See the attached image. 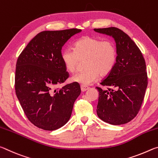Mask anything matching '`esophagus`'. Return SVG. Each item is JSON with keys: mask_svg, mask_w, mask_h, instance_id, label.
I'll return each instance as SVG.
<instances>
[{"mask_svg": "<svg viewBox=\"0 0 158 158\" xmlns=\"http://www.w3.org/2000/svg\"><path fill=\"white\" fill-rule=\"evenodd\" d=\"M81 89L82 92H85L89 89V88L88 86H85V85H81Z\"/></svg>", "mask_w": 158, "mask_h": 158, "instance_id": "34e87169", "label": "esophagus"}]
</instances>
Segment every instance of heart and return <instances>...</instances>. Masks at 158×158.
I'll use <instances>...</instances> for the list:
<instances>
[{"label":"heart","instance_id":"b5f03b06","mask_svg":"<svg viewBox=\"0 0 158 158\" xmlns=\"http://www.w3.org/2000/svg\"><path fill=\"white\" fill-rule=\"evenodd\" d=\"M61 58L67 70L73 73L80 60L85 58V69L71 77L72 81L81 85H89L95 81L99 74L106 76L114 68L117 59L115 44L109 40H102L93 36H84L74 44V49L66 48Z\"/></svg>","mask_w":158,"mask_h":158}]
</instances>
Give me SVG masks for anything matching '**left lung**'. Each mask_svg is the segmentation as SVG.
Returning <instances> with one entry per match:
<instances>
[{
  "label": "left lung",
  "instance_id": "1",
  "mask_svg": "<svg viewBox=\"0 0 158 158\" xmlns=\"http://www.w3.org/2000/svg\"><path fill=\"white\" fill-rule=\"evenodd\" d=\"M94 31L113 37L117 50L116 65L100 83L107 90L97 87V114L111 125L127 123L137 115L145 95L148 85L145 60L135 42L121 29L110 27Z\"/></svg>",
  "mask_w": 158,
  "mask_h": 158
}]
</instances>
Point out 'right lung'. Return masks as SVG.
Here are the masks:
<instances>
[{"label": "right lung", "instance_id": "obj_1", "mask_svg": "<svg viewBox=\"0 0 158 158\" xmlns=\"http://www.w3.org/2000/svg\"><path fill=\"white\" fill-rule=\"evenodd\" d=\"M81 32L77 28L42 31L31 40L19 56L15 92L28 119L44 130H55L70 118L81 93L77 83L56 89L69 77L61 58L65 42Z\"/></svg>", "mask_w": 158, "mask_h": 158}]
</instances>
